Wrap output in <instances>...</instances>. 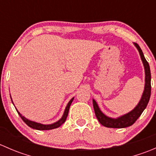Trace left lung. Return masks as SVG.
Here are the masks:
<instances>
[{
	"label": "left lung",
	"mask_w": 156,
	"mask_h": 156,
	"mask_svg": "<svg viewBox=\"0 0 156 156\" xmlns=\"http://www.w3.org/2000/svg\"><path fill=\"white\" fill-rule=\"evenodd\" d=\"M134 46L138 50L140 56L141 60L144 66V71H145V86H144V90L142 94L140 100L139 101L138 104L135 106L133 109L130 111L126 114L118 118H111L106 115L103 112L100 110L98 104L93 99V105H94V112H95L96 117L97 118L100 123L103 126L106 127H112V128H124L129 126H131L135 122L140 116L146 108L148 103L149 101L151 95V72L150 68L148 62L145 59L142 50L140 48L139 45L136 43H133Z\"/></svg>",
	"instance_id": "8db88e82"
}]
</instances>
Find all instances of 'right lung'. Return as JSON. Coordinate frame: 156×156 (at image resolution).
<instances>
[{
  "label": "right lung",
  "instance_id": "1",
  "mask_svg": "<svg viewBox=\"0 0 156 156\" xmlns=\"http://www.w3.org/2000/svg\"><path fill=\"white\" fill-rule=\"evenodd\" d=\"M10 98H11V96H10ZM73 100H74V97H73V98L71 99L70 101H69L66 107V108H65V111H64V113H63V115H62V118H61L59 120H58L57 122H54V123H53V124H50V125H43V124L37 123V122H33V121L29 120V119H26V117H24V116H23V115H22L21 113H20V112H19L18 110L16 109H16L18 114L20 115V118L23 119V122H24L25 123H26V125H27L29 127H31V128H33V129H35V130H52V129L57 128V127L61 126V125H62V124H63L64 122H66V118H67V116H68V114H69V108H70V106H71V104H72ZM11 100H12V98H11ZM12 104H13V102H12Z\"/></svg>",
  "mask_w": 156,
  "mask_h": 156
}]
</instances>
